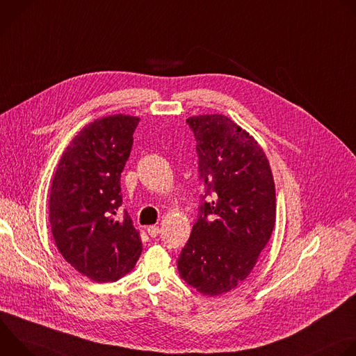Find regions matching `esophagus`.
I'll return each instance as SVG.
<instances>
[{"instance_id": "obj_1", "label": "esophagus", "mask_w": 356, "mask_h": 356, "mask_svg": "<svg viewBox=\"0 0 356 356\" xmlns=\"http://www.w3.org/2000/svg\"><path fill=\"white\" fill-rule=\"evenodd\" d=\"M146 231H147V234H149L152 238H155V236H158V235L161 234V228H159L158 225H150V227L146 228Z\"/></svg>"}]
</instances>
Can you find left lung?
<instances>
[{
	"mask_svg": "<svg viewBox=\"0 0 356 356\" xmlns=\"http://www.w3.org/2000/svg\"><path fill=\"white\" fill-rule=\"evenodd\" d=\"M186 121L197 140L200 179L214 198L200 207L177 268L201 294L220 296L249 276L270 239L275 180L262 146L231 118L206 114Z\"/></svg>",
	"mask_w": 356,
	"mask_h": 356,
	"instance_id": "8db88e82",
	"label": "left lung"
}]
</instances>
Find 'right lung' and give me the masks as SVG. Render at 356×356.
<instances>
[{
	"instance_id": "obj_1",
	"label": "right lung",
	"mask_w": 356,
	"mask_h": 356,
	"mask_svg": "<svg viewBox=\"0 0 356 356\" xmlns=\"http://www.w3.org/2000/svg\"><path fill=\"white\" fill-rule=\"evenodd\" d=\"M138 117L115 114L87 124L56 168L49 221L62 257L83 276L115 282L138 262L142 242L121 213V173L129 158Z\"/></svg>"
}]
</instances>
